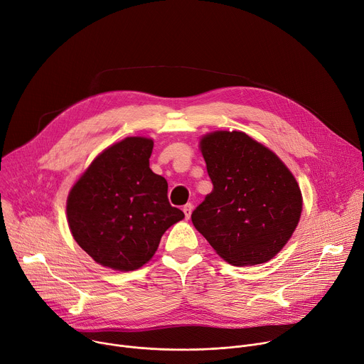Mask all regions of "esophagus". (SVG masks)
Here are the masks:
<instances>
[{
	"mask_svg": "<svg viewBox=\"0 0 364 364\" xmlns=\"http://www.w3.org/2000/svg\"><path fill=\"white\" fill-rule=\"evenodd\" d=\"M183 212H184V216H186V220H190V216H191V212H193V205L191 203H187L184 208H183Z\"/></svg>",
	"mask_w": 364,
	"mask_h": 364,
	"instance_id": "esophagus-1",
	"label": "esophagus"
}]
</instances>
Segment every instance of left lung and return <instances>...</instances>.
Masks as SVG:
<instances>
[{
    "label": "left lung",
    "mask_w": 364,
    "mask_h": 364,
    "mask_svg": "<svg viewBox=\"0 0 364 364\" xmlns=\"http://www.w3.org/2000/svg\"><path fill=\"white\" fill-rule=\"evenodd\" d=\"M199 149L213 188L191 213L193 225L234 266L271 260L300 221L303 196L296 177L245 132L206 133Z\"/></svg>",
    "instance_id": "8db88e82"
}]
</instances>
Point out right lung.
Returning <instances> with one entry per match:
<instances>
[{"instance_id":"add662e5","label":"right lung","mask_w":364,"mask_h":364,"mask_svg":"<svg viewBox=\"0 0 364 364\" xmlns=\"http://www.w3.org/2000/svg\"><path fill=\"white\" fill-rule=\"evenodd\" d=\"M152 149L151 137L119 140L96 156L68 191L71 235L104 268H141L164 232L184 218L168 202L166 180L149 166Z\"/></svg>"}]
</instances>
